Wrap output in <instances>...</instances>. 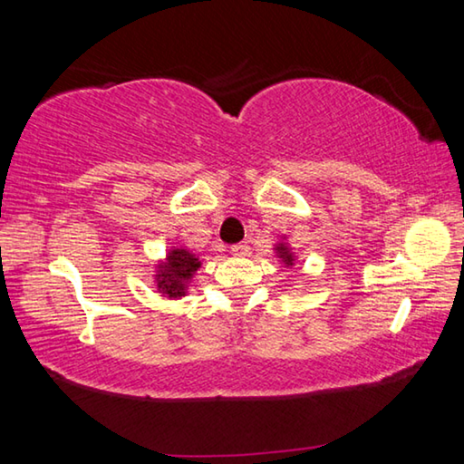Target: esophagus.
<instances>
[{
    "instance_id": "34e87169",
    "label": "esophagus",
    "mask_w": 464,
    "mask_h": 464,
    "mask_svg": "<svg viewBox=\"0 0 464 464\" xmlns=\"http://www.w3.org/2000/svg\"><path fill=\"white\" fill-rule=\"evenodd\" d=\"M231 251L235 256H247L249 254V243L247 241H241V243H235L231 247Z\"/></svg>"
}]
</instances>
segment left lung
Segmentation results:
<instances>
[{
  "label": "left lung",
  "mask_w": 464,
  "mask_h": 464,
  "mask_svg": "<svg viewBox=\"0 0 464 464\" xmlns=\"http://www.w3.org/2000/svg\"><path fill=\"white\" fill-rule=\"evenodd\" d=\"M276 249H278V254H280L282 260H285L286 264H288V262H293V256H290V251H288V247H286V246H282V243H280V246H278Z\"/></svg>",
  "instance_id": "left-lung-1"
}]
</instances>
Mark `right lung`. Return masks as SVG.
<instances>
[{"label": "right lung", "mask_w": 464, "mask_h": 464, "mask_svg": "<svg viewBox=\"0 0 464 464\" xmlns=\"http://www.w3.org/2000/svg\"><path fill=\"white\" fill-rule=\"evenodd\" d=\"M200 268L198 257L186 249H171L166 264L161 266L160 276V288L169 296L184 295L186 282L192 278V274Z\"/></svg>", "instance_id": "1"}]
</instances>
